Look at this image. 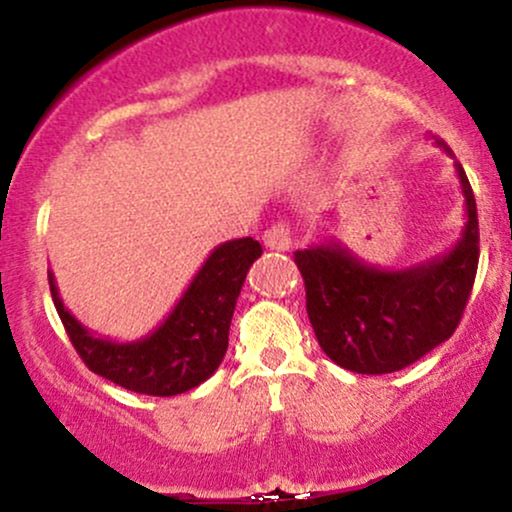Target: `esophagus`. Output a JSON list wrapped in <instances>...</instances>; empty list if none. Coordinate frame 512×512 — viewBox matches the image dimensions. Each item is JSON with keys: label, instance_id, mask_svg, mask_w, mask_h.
<instances>
[{"label": "esophagus", "instance_id": "obj_1", "mask_svg": "<svg viewBox=\"0 0 512 512\" xmlns=\"http://www.w3.org/2000/svg\"><path fill=\"white\" fill-rule=\"evenodd\" d=\"M264 245L269 250H289L291 248V228L286 223H272V226L264 231Z\"/></svg>", "mask_w": 512, "mask_h": 512}]
</instances>
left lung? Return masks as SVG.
<instances>
[{
    "mask_svg": "<svg viewBox=\"0 0 512 512\" xmlns=\"http://www.w3.org/2000/svg\"><path fill=\"white\" fill-rule=\"evenodd\" d=\"M445 154L452 151L445 142ZM464 195L462 236L445 255L407 269L361 262L339 240L293 252L305 281V308L322 351L363 375L395 373L452 337L479 264V219L472 185L455 161Z\"/></svg>",
    "mask_w": 512,
    "mask_h": 512,
    "instance_id": "left-lung-1",
    "label": "left lung"
}]
</instances>
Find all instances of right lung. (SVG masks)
<instances>
[{
	"instance_id": "add662e5",
	"label": "right lung",
	"mask_w": 512,
	"mask_h": 512,
	"mask_svg": "<svg viewBox=\"0 0 512 512\" xmlns=\"http://www.w3.org/2000/svg\"><path fill=\"white\" fill-rule=\"evenodd\" d=\"M260 255L262 245L252 238L211 250L166 320L137 342H113L81 325L64 308L52 272L50 293L76 354L93 373L139 395L173 397L202 385L219 368L240 289Z\"/></svg>"
}]
</instances>
